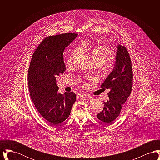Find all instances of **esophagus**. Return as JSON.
<instances>
[{"instance_id":"esophagus-1","label":"esophagus","mask_w":160,"mask_h":160,"mask_svg":"<svg viewBox=\"0 0 160 160\" xmlns=\"http://www.w3.org/2000/svg\"><path fill=\"white\" fill-rule=\"evenodd\" d=\"M80 98H86V99H88V98H90L91 96L89 95H88V94H86V93H84V94H80V96H79Z\"/></svg>"}]
</instances>
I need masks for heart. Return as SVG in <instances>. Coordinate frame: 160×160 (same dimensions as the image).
<instances>
[{"mask_svg": "<svg viewBox=\"0 0 160 160\" xmlns=\"http://www.w3.org/2000/svg\"><path fill=\"white\" fill-rule=\"evenodd\" d=\"M80 53L88 54L91 58L94 65H97L100 67L106 64L108 61L112 60L114 58L113 51L105 44H96L93 45L83 44L69 53L67 59L68 65H71L74 59Z\"/></svg>", "mask_w": 160, "mask_h": 160, "instance_id": "b5f03b06", "label": "heart"}]
</instances>
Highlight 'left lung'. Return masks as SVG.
I'll use <instances>...</instances> for the list:
<instances>
[{
  "label": "left lung",
  "instance_id": "8db88e82",
  "mask_svg": "<svg viewBox=\"0 0 160 160\" xmlns=\"http://www.w3.org/2000/svg\"><path fill=\"white\" fill-rule=\"evenodd\" d=\"M114 68L101 88L108 89L109 99L104 102V107L97 115L106 124H111L119 116L122 104L129 97L132 86V70L129 54L124 46L118 44Z\"/></svg>",
  "mask_w": 160,
  "mask_h": 160
}]
</instances>
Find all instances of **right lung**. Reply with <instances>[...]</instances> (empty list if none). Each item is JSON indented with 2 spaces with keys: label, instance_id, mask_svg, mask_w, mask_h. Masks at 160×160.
I'll use <instances>...</instances> for the list:
<instances>
[{
  "label": "right lung",
  "instance_id": "obj_1",
  "mask_svg": "<svg viewBox=\"0 0 160 160\" xmlns=\"http://www.w3.org/2000/svg\"><path fill=\"white\" fill-rule=\"evenodd\" d=\"M77 37L73 33L48 37L31 59L28 78L31 99L39 114L53 125L68 118L76 100L72 92H58L56 78L66 69L63 52Z\"/></svg>",
  "mask_w": 160,
  "mask_h": 160
}]
</instances>
